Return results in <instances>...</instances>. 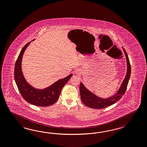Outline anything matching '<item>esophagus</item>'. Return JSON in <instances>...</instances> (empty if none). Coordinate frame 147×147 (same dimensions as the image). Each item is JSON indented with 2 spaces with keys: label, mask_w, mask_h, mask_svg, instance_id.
I'll list each match as a JSON object with an SVG mask.
<instances>
[{
  "label": "esophagus",
  "mask_w": 147,
  "mask_h": 147,
  "mask_svg": "<svg viewBox=\"0 0 147 147\" xmlns=\"http://www.w3.org/2000/svg\"><path fill=\"white\" fill-rule=\"evenodd\" d=\"M77 74H79V71H77V72H76Z\"/></svg>",
  "instance_id": "34e87169"
}]
</instances>
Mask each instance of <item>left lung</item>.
<instances>
[{
	"instance_id": "obj_1",
	"label": "left lung",
	"mask_w": 147,
	"mask_h": 147,
	"mask_svg": "<svg viewBox=\"0 0 147 147\" xmlns=\"http://www.w3.org/2000/svg\"><path fill=\"white\" fill-rule=\"evenodd\" d=\"M123 50L126 57L127 72L126 76L124 79L122 84H121L119 90L114 95L106 99H104L94 95L92 92H90L86 88L82 82H80L79 89L81 99L82 102L86 106L94 109H104L108 106L113 105L116 102L119 101L125 94L131 76V68L130 61L126 51L123 48Z\"/></svg>"
}]
</instances>
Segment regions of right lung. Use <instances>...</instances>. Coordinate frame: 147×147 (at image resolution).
<instances>
[{"label": "right lung", "mask_w": 147, "mask_h": 147, "mask_svg": "<svg viewBox=\"0 0 147 147\" xmlns=\"http://www.w3.org/2000/svg\"><path fill=\"white\" fill-rule=\"evenodd\" d=\"M30 43L28 42L24 46L17 58L14 69L15 80L21 95L26 102L36 106H50L57 101L62 89L72 76V74L59 80L46 88L38 89L33 87L26 81L21 67L24 51Z\"/></svg>", "instance_id": "1"}]
</instances>
